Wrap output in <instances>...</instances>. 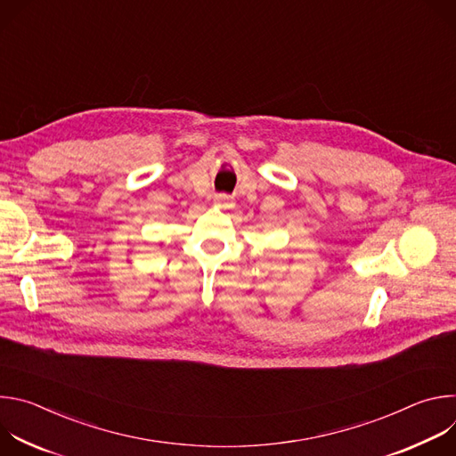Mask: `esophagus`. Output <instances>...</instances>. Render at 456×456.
<instances>
[{"instance_id": "obj_1", "label": "esophagus", "mask_w": 456, "mask_h": 456, "mask_svg": "<svg viewBox=\"0 0 456 456\" xmlns=\"http://www.w3.org/2000/svg\"><path fill=\"white\" fill-rule=\"evenodd\" d=\"M215 202H216L220 208H225V209L232 206L231 197H229V194H225V192H216V194H215Z\"/></svg>"}]
</instances>
